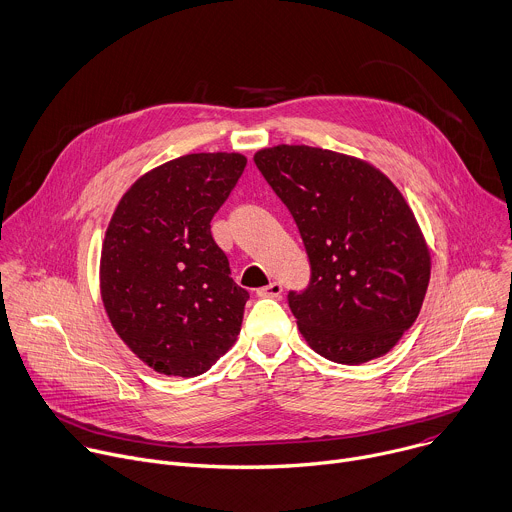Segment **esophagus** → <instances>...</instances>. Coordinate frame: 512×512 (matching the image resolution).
<instances>
[{
  "instance_id": "34e87169",
  "label": "esophagus",
  "mask_w": 512,
  "mask_h": 512,
  "mask_svg": "<svg viewBox=\"0 0 512 512\" xmlns=\"http://www.w3.org/2000/svg\"><path fill=\"white\" fill-rule=\"evenodd\" d=\"M281 293H283V285L277 283V281H273V283H269V285L257 289V295H259V297H279Z\"/></svg>"
}]
</instances>
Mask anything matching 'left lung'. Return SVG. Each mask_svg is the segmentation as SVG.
<instances>
[{
	"instance_id": "left-lung-1",
	"label": "left lung",
	"mask_w": 512,
	"mask_h": 512,
	"mask_svg": "<svg viewBox=\"0 0 512 512\" xmlns=\"http://www.w3.org/2000/svg\"><path fill=\"white\" fill-rule=\"evenodd\" d=\"M253 160L309 255V287L289 293L307 346L346 366L386 356L416 321L432 269L404 195L368 160L327 148L277 144Z\"/></svg>"
}]
</instances>
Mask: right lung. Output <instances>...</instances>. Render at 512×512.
Masks as SVG:
<instances>
[{
  "mask_svg": "<svg viewBox=\"0 0 512 512\" xmlns=\"http://www.w3.org/2000/svg\"><path fill=\"white\" fill-rule=\"evenodd\" d=\"M241 152L154 166L118 201L100 255V297L128 350L164 376L195 378L237 342L249 293L211 219L243 175Z\"/></svg>",
  "mask_w": 512,
  "mask_h": 512,
  "instance_id": "obj_1",
  "label": "right lung"
}]
</instances>
